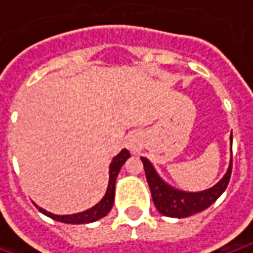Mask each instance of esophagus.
<instances>
[{
	"label": "esophagus",
	"instance_id": "obj_1",
	"mask_svg": "<svg viewBox=\"0 0 253 253\" xmlns=\"http://www.w3.org/2000/svg\"><path fill=\"white\" fill-rule=\"evenodd\" d=\"M128 146H130V148H134V144H133V143H130Z\"/></svg>",
	"mask_w": 253,
	"mask_h": 253
}]
</instances>
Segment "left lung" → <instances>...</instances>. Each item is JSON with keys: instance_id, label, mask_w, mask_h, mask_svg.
I'll return each instance as SVG.
<instances>
[{"instance_id": "1", "label": "left lung", "mask_w": 253, "mask_h": 253, "mask_svg": "<svg viewBox=\"0 0 253 253\" xmlns=\"http://www.w3.org/2000/svg\"><path fill=\"white\" fill-rule=\"evenodd\" d=\"M231 141H232V134H231ZM141 161L144 166L146 178H147L156 208L159 210L160 214L171 216V218H187L190 215L207 210L221 197L222 192L225 191L226 185L231 178V172H232V157H231L229 167L226 170L225 175L216 182L214 187L205 191L187 192L175 190L164 180H161L157 171L154 170L153 164L147 159L141 157Z\"/></svg>"}]
</instances>
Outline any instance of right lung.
<instances>
[{"instance_id": "1", "label": "right lung", "mask_w": 253, "mask_h": 253, "mask_svg": "<svg viewBox=\"0 0 253 253\" xmlns=\"http://www.w3.org/2000/svg\"><path fill=\"white\" fill-rule=\"evenodd\" d=\"M130 157V153L127 151L126 148H123L115 159L112 160L110 167H109V185L106 190L105 197L96 204L94 207L83 211V212H78V214L71 215H55L52 212H48L46 210L41 208L37 205V208L39 210V212H42L43 215L49 216L55 221H59L63 224H89V222H94L100 218H103L106 215L110 212L112 207H113V201H115V187H116V178L117 174L122 169V166L126 163V160Z\"/></svg>"}]
</instances>
